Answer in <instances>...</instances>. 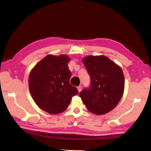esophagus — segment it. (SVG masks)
I'll return each mask as SVG.
<instances>
[{
  "label": "esophagus",
  "instance_id": "esophagus-1",
  "mask_svg": "<svg viewBox=\"0 0 151 151\" xmlns=\"http://www.w3.org/2000/svg\"><path fill=\"white\" fill-rule=\"evenodd\" d=\"M77 88H78V91H79V92H81V90H82V86H79Z\"/></svg>",
  "mask_w": 151,
  "mask_h": 151
}]
</instances>
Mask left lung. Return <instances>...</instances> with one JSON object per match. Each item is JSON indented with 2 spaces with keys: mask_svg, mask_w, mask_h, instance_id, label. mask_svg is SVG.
<instances>
[{
  "mask_svg": "<svg viewBox=\"0 0 151 151\" xmlns=\"http://www.w3.org/2000/svg\"><path fill=\"white\" fill-rule=\"evenodd\" d=\"M91 85L80 93L88 110L96 115L111 111L123 96L124 77L121 67L108 57L88 56L82 59Z\"/></svg>",
  "mask_w": 151,
  "mask_h": 151,
  "instance_id": "obj_1",
  "label": "left lung"
}]
</instances>
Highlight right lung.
Returning a JSON list of instances; mask_svg holds the SVG:
<instances>
[{
	"instance_id": "add662e5",
	"label": "right lung",
	"mask_w": 151,
	"mask_h": 151,
	"mask_svg": "<svg viewBox=\"0 0 151 151\" xmlns=\"http://www.w3.org/2000/svg\"><path fill=\"white\" fill-rule=\"evenodd\" d=\"M70 58L47 55L38 62L30 73L28 85L34 102L41 110L50 114L65 111L71 99L78 93L77 88L69 83L71 73L67 63Z\"/></svg>"
}]
</instances>
